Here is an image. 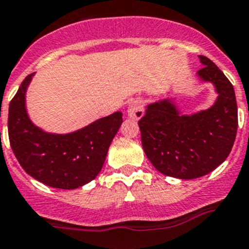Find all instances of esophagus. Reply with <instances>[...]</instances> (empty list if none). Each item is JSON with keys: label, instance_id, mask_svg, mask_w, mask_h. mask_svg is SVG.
I'll return each mask as SVG.
<instances>
[{"label": "esophagus", "instance_id": "1", "mask_svg": "<svg viewBox=\"0 0 249 249\" xmlns=\"http://www.w3.org/2000/svg\"><path fill=\"white\" fill-rule=\"evenodd\" d=\"M127 113H128V117L133 118V120H140V118H142L143 115H144L143 102L141 100H133L132 102H129Z\"/></svg>", "mask_w": 249, "mask_h": 249}]
</instances>
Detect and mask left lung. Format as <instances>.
Returning a JSON list of instances; mask_svg holds the SVG:
<instances>
[{
    "instance_id": "8db88e82",
    "label": "left lung",
    "mask_w": 249,
    "mask_h": 249,
    "mask_svg": "<svg viewBox=\"0 0 249 249\" xmlns=\"http://www.w3.org/2000/svg\"><path fill=\"white\" fill-rule=\"evenodd\" d=\"M197 77L215 86L211 107L184 115L173 99L147 105L138 126L145 156L161 174L190 180L215 170L229 157L236 140L238 115L232 84L215 63L199 55Z\"/></svg>"
}]
</instances>
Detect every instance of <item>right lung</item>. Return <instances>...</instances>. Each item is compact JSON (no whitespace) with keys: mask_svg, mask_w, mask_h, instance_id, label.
<instances>
[{"mask_svg":"<svg viewBox=\"0 0 249 249\" xmlns=\"http://www.w3.org/2000/svg\"><path fill=\"white\" fill-rule=\"evenodd\" d=\"M34 74L20 84L8 108L11 148L27 174L45 185L72 190L97 177L122 124V112L102 117L70 133L45 132L29 118L26 93Z\"/></svg>","mask_w":249,"mask_h":249,"instance_id":"add662e5","label":"right lung"}]
</instances>
